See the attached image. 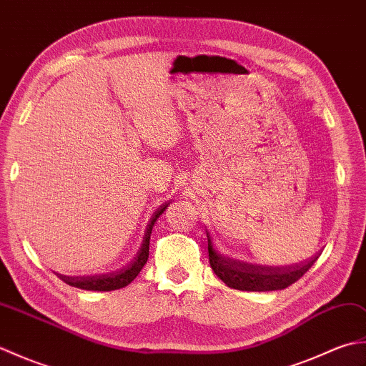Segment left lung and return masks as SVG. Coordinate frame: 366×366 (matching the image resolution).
<instances>
[{
	"instance_id": "1",
	"label": "left lung",
	"mask_w": 366,
	"mask_h": 366,
	"mask_svg": "<svg viewBox=\"0 0 366 366\" xmlns=\"http://www.w3.org/2000/svg\"><path fill=\"white\" fill-rule=\"evenodd\" d=\"M207 234V250H209V262L214 274L222 282L239 291H277L285 290L305 274L313 266L317 256L310 258L305 262L294 264V266H259V264H250L237 259L227 258L219 252L214 250L212 240L209 232Z\"/></svg>"
}]
</instances>
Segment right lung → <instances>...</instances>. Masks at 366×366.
Wrapping results in <instances>:
<instances>
[{
	"label": "right lung",
	"instance_id": "right-lung-1",
	"mask_svg": "<svg viewBox=\"0 0 366 366\" xmlns=\"http://www.w3.org/2000/svg\"><path fill=\"white\" fill-rule=\"evenodd\" d=\"M169 203H165L160 206L159 211H155L152 215V219L147 224L144 237H143V244L142 248H139L138 254L135 256V259L132 261L129 266L118 272H110V274L105 275H94V277H67V275H59V278L63 280L64 283L74 287H80V290H86V291H114V290H121V287L127 286L129 283L134 282L137 275L139 274V270L144 267V264L149 258V239H151V232L154 228V223L157 222L159 217L163 214V211L168 207Z\"/></svg>",
	"mask_w": 366,
	"mask_h": 366
}]
</instances>
